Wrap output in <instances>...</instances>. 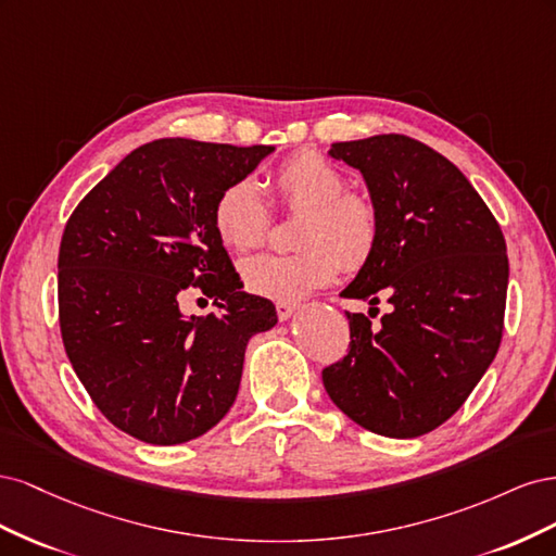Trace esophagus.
Instances as JSON below:
<instances>
[{
    "mask_svg": "<svg viewBox=\"0 0 556 556\" xmlns=\"http://www.w3.org/2000/svg\"><path fill=\"white\" fill-rule=\"evenodd\" d=\"M296 311V304H290V301H278L276 304V313H278V319L280 323H285V319H290Z\"/></svg>",
    "mask_w": 556,
    "mask_h": 556,
    "instance_id": "obj_1",
    "label": "esophagus"
}]
</instances>
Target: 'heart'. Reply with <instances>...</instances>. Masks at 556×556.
<instances>
[{"mask_svg": "<svg viewBox=\"0 0 556 556\" xmlns=\"http://www.w3.org/2000/svg\"><path fill=\"white\" fill-rule=\"evenodd\" d=\"M280 206L299 213L288 255H260L243 262L245 290L271 299L296 301L329 285L341 264L364 266L380 239V217L371 199L345 190V176L315 150H299L274 172ZM271 215L257 185L241 178L217 194L213 227L217 239L233 252H250L266 241Z\"/></svg>", "mask_w": 556, "mask_h": 556, "instance_id": "heart-1", "label": "heart"}]
</instances>
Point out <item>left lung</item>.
<instances>
[{"label":"left lung","mask_w":556,"mask_h":556,"mask_svg":"<svg viewBox=\"0 0 556 556\" xmlns=\"http://www.w3.org/2000/svg\"><path fill=\"white\" fill-rule=\"evenodd\" d=\"M329 155L362 172L380 217L376 252L341 296H387L392 313L380 327L345 313L350 348L323 371L325 390L359 427L415 439L457 413L496 357L506 239L468 178L425 143L378 134Z\"/></svg>","instance_id":"left-lung-1"}]
</instances>
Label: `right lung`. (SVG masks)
Here are the masks:
<instances>
[{"mask_svg":"<svg viewBox=\"0 0 556 556\" xmlns=\"http://www.w3.org/2000/svg\"><path fill=\"white\" fill-rule=\"evenodd\" d=\"M274 146L150 141L83 197L58 257L60 331L78 380L111 425L150 445L213 429L239 394L245 345L278 323L243 292L213 227L215 199ZM190 287L222 313L185 318Z\"/></svg>","mask_w":556,"mask_h":556,"instance_id":"right-lung-1","label":"right lung"}]
</instances>
